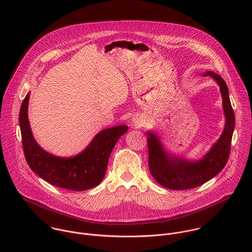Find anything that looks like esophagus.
<instances>
[{
  "label": "esophagus",
  "mask_w": 252,
  "mask_h": 252,
  "mask_svg": "<svg viewBox=\"0 0 252 252\" xmlns=\"http://www.w3.org/2000/svg\"><path fill=\"white\" fill-rule=\"evenodd\" d=\"M143 124H144V122H143V120H142L141 118H139V117H133L132 122H131V125H132L133 127H135V128H140V127L143 126Z\"/></svg>",
  "instance_id": "obj_1"
}]
</instances>
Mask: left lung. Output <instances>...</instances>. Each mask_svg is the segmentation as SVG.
<instances>
[{
	"mask_svg": "<svg viewBox=\"0 0 252 252\" xmlns=\"http://www.w3.org/2000/svg\"><path fill=\"white\" fill-rule=\"evenodd\" d=\"M204 75H210L219 85L225 114L224 130L210 151L202 159L190 161L170 154L154 132H147L150 174L159 184L168 189L186 190L200 186L219 174L229 159L235 114L229 99L228 87L216 72H207Z\"/></svg>",
	"mask_w": 252,
	"mask_h": 252,
	"instance_id": "obj_1",
	"label": "left lung"
}]
</instances>
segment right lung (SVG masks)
I'll list each match as a JSON object with an SVG mask.
<instances>
[{
	"mask_svg": "<svg viewBox=\"0 0 252 252\" xmlns=\"http://www.w3.org/2000/svg\"><path fill=\"white\" fill-rule=\"evenodd\" d=\"M30 92L19 112V124L26 161L31 170L48 183L73 191L97 186L105 177L108 158L114 145L128 130L120 125L99 132L87 147L73 157H59L43 150L34 139L28 119Z\"/></svg>",
	"mask_w": 252,
	"mask_h": 252,
	"instance_id": "right-lung-1",
	"label": "right lung"
}]
</instances>
